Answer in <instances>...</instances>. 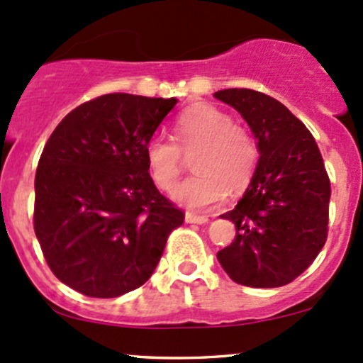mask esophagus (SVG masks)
Listing matches in <instances>:
<instances>
[{"label": "esophagus", "instance_id": "obj_1", "mask_svg": "<svg viewBox=\"0 0 363 363\" xmlns=\"http://www.w3.org/2000/svg\"><path fill=\"white\" fill-rule=\"evenodd\" d=\"M184 220L188 222V224H206L208 222V217H205V215H194L188 212L184 215Z\"/></svg>", "mask_w": 363, "mask_h": 363}]
</instances>
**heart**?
<instances>
[{
  "mask_svg": "<svg viewBox=\"0 0 363 363\" xmlns=\"http://www.w3.org/2000/svg\"><path fill=\"white\" fill-rule=\"evenodd\" d=\"M179 146L163 136H153L146 145V163L155 184L170 189L182 167L181 150H198L193 158L196 174L172 191V200L191 210H205L224 200L227 189L241 191L252 181L258 165V146L252 134L225 111L212 105H198L175 122Z\"/></svg>",
  "mask_w": 363,
  "mask_h": 363,
  "instance_id": "obj_1",
  "label": "heart"
}]
</instances>
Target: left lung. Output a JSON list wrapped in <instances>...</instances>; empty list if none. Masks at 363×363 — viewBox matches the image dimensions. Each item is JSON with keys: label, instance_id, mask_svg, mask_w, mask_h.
Here are the masks:
<instances>
[{"label": "left lung", "instance_id": "obj_1", "mask_svg": "<svg viewBox=\"0 0 363 363\" xmlns=\"http://www.w3.org/2000/svg\"><path fill=\"white\" fill-rule=\"evenodd\" d=\"M213 96L240 111L260 155L242 198L220 215L236 225V238L217 260L238 284L279 288L308 269L328 238L324 160L303 122L277 99L238 87Z\"/></svg>", "mask_w": 363, "mask_h": 363}]
</instances>
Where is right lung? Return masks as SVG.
<instances>
[{
    "mask_svg": "<svg viewBox=\"0 0 363 363\" xmlns=\"http://www.w3.org/2000/svg\"><path fill=\"white\" fill-rule=\"evenodd\" d=\"M177 98L111 93L72 110L35 170L34 230L63 284L115 298L145 284L184 213L150 175L146 145Z\"/></svg>",
    "mask_w": 363,
    "mask_h": 363,
    "instance_id": "obj_1",
    "label": "right lung"
}]
</instances>
